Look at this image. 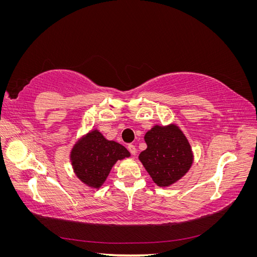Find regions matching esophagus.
<instances>
[{
	"label": "esophagus",
	"mask_w": 257,
	"mask_h": 257,
	"mask_svg": "<svg viewBox=\"0 0 257 257\" xmlns=\"http://www.w3.org/2000/svg\"><path fill=\"white\" fill-rule=\"evenodd\" d=\"M127 149H128V151L131 152L132 155H135L136 154V148H135L134 145H128L127 146Z\"/></svg>",
	"instance_id": "1"
}]
</instances>
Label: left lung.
<instances>
[{"label":"left lung","instance_id":"left-lung-1","mask_svg":"<svg viewBox=\"0 0 257 257\" xmlns=\"http://www.w3.org/2000/svg\"><path fill=\"white\" fill-rule=\"evenodd\" d=\"M145 142L147 149L138 159L157 185H172L190 170L194 160L192 148L176 124L154 125L146 133Z\"/></svg>","mask_w":257,"mask_h":257}]
</instances>
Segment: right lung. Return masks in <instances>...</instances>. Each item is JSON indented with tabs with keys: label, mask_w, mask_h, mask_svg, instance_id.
Wrapping results in <instances>:
<instances>
[{
	"label": "right lung",
	"mask_w": 257,
	"mask_h": 257,
	"mask_svg": "<svg viewBox=\"0 0 257 257\" xmlns=\"http://www.w3.org/2000/svg\"><path fill=\"white\" fill-rule=\"evenodd\" d=\"M130 155L125 147L92 130L74 145L69 158L77 178L89 188L99 189L116 161Z\"/></svg>",
	"instance_id": "right-lung-1"
}]
</instances>
